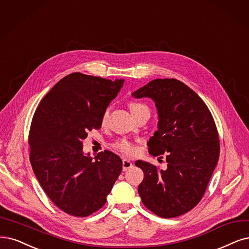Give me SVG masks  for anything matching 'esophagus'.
I'll return each mask as SVG.
<instances>
[{"label": "esophagus", "instance_id": "obj_1", "mask_svg": "<svg viewBox=\"0 0 249 249\" xmlns=\"http://www.w3.org/2000/svg\"><path fill=\"white\" fill-rule=\"evenodd\" d=\"M132 166H133V165H132V162H131L130 160L123 159V161H122V167H123V170H124V171H126V170H128L129 168H131Z\"/></svg>", "mask_w": 249, "mask_h": 249}]
</instances>
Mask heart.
<instances>
[{"label": "heart", "mask_w": 249, "mask_h": 249, "mask_svg": "<svg viewBox=\"0 0 249 249\" xmlns=\"http://www.w3.org/2000/svg\"><path fill=\"white\" fill-rule=\"evenodd\" d=\"M129 107H130L131 113H135V112H137V110H141V109H143V108H149L145 105H143L142 103H137V101H132V103H130ZM107 117H108V109H107L106 112L104 113L103 119H101V122L105 124L107 122ZM115 146L120 152H122L123 154L128 155V156H132V155L136 154V152H137L135 144L132 143L131 142H128V141L119 142L116 143Z\"/></svg>", "instance_id": "b5f03b06"}]
</instances>
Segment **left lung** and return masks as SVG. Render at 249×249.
Listing matches in <instances>:
<instances>
[{"label":"left lung","instance_id":"left-lung-1","mask_svg":"<svg viewBox=\"0 0 249 249\" xmlns=\"http://www.w3.org/2000/svg\"><path fill=\"white\" fill-rule=\"evenodd\" d=\"M132 96L155 103L158 130L148 142L149 153L165 154L167 162L165 170L149 162H135L143 171L139 194L155 214L179 216L199 203L217 164L219 142L214 120L196 92L177 79L152 80Z\"/></svg>","mask_w":249,"mask_h":249}]
</instances>
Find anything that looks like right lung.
<instances>
[{
    "instance_id": "1",
    "label": "right lung",
    "mask_w": 249,
    "mask_h": 249,
    "mask_svg": "<svg viewBox=\"0 0 249 249\" xmlns=\"http://www.w3.org/2000/svg\"><path fill=\"white\" fill-rule=\"evenodd\" d=\"M123 83L72 72L36 109L29 139L32 167L46 194L66 213L84 217L103 207L122 171L119 156L105 151L93 159L83 152L82 142L101 127Z\"/></svg>"
}]
</instances>
